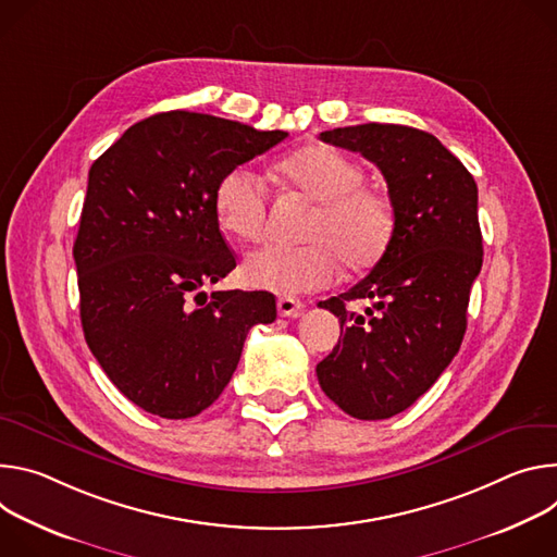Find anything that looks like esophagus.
<instances>
[{"mask_svg":"<svg viewBox=\"0 0 557 557\" xmlns=\"http://www.w3.org/2000/svg\"><path fill=\"white\" fill-rule=\"evenodd\" d=\"M276 305H278V314L281 317H285V319H296V317H300L302 314V300H298V298H294V296H281L278 300H276Z\"/></svg>","mask_w":557,"mask_h":557,"instance_id":"1","label":"esophagus"}]
</instances>
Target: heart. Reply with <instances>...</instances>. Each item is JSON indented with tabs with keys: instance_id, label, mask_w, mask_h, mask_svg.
Returning <instances> with one entry per match:
<instances>
[{
	"instance_id": "b5f03b06",
	"label": "heart",
	"mask_w": 557,
	"mask_h": 557,
	"mask_svg": "<svg viewBox=\"0 0 557 557\" xmlns=\"http://www.w3.org/2000/svg\"><path fill=\"white\" fill-rule=\"evenodd\" d=\"M287 188L317 203L305 227V245H270L247 257L243 281L263 292L296 296L327 287L341 268H372L389 247L396 230L392 199L362 183V168L327 146H307L276 165ZM270 193L247 165L227 170L214 190V216L227 236L261 240L268 225Z\"/></svg>"
}]
</instances>
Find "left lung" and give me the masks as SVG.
<instances>
[{
    "mask_svg": "<svg viewBox=\"0 0 557 557\" xmlns=\"http://www.w3.org/2000/svg\"><path fill=\"white\" fill-rule=\"evenodd\" d=\"M321 141L374 161L396 212L374 270L319 302L338 317L343 334L317 364L323 392L358 420H383L411 407L460 349L482 268L478 185L434 135L409 126L362 123L325 131ZM351 299L373 307L351 313Z\"/></svg>",
    "mask_w": 557,
    "mask_h": 557,
    "instance_id": "obj_1",
    "label": "left lung"
}]
</instances>
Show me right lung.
I'll return each instance as SVG.
<instances>
[{"label": "right lung", "mask_w": 557, "mask_h": 557, "mask_svg": "<svg viewBox=\"0 0 557 557\" xmlns=\"http://www.w3.org/2000/svg\"><path fill=\"white\" fill-rule=\"evenodd\" d=\"M283 131L170 110L131 126L90 168L73 257L86 343L114 387L181 420L230 383L247 332L276 319L270 292H203L234 255L214 216L219 178Z\"/></svg>", "instance_id": "right-lung-1"}]
</instances>
